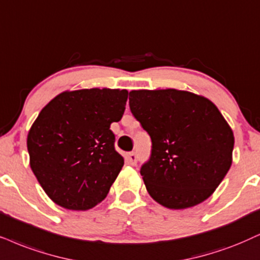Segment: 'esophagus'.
I'll use <instances>...</instances> for the list:
<instances>
[{
	"label": "esophagus",
	"instance_id": "esophagus-1",
	"mask_svg": "<svg viewBox=\"0 0 260 260\" xmlns=\"http://www.w3.org/2000/svg\"><path fill=\"white\" fill-rule=\"evenodd\" d=\"M126 160H127L128 164H131V166H136L137 162H138L137 153H136V152H129V153H127Z\"/></svg>",
	"mask_w": 260,
	"mask_h": 260
}]
</instances>
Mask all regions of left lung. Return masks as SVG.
Masks as SVG:
<instances>
[{"mask_svg":"<svg viewBox=\"0 0 260 260\" xmlns=\"http://www.w3.org/2000/svg\"><path fill=\"white\" fill-rule=\"evenodd\" d=\"M129 108L152 141L140 169L149 194L174 210L208 199L231 168L234 149V134L217 107L167 88L131 91Z\"/></svg>","mask_w":260,"mask_h":260,"instance_id":"obj_1","label":"left lung"}]
</instances>
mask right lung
Returning a JSON list of instances; mask_svg holds the SVG:
<instances>
[{
	"instance_id": "obj_1",
	"label": "right lung",
	"mask_w": 260,
	"mask_h": 260,
	"mask_svg": "<svg viewBox=\"0 0 260 260\" xmlns=\"http://www.w3.org/2000/svg\"><path fill=\"white\" fill-rule=\"evenodd\" d=\"M127 98V90L66 91L39 113L27 136L29 166L57 205L84 211L107 197L124 163L110 124Z\"/></svg>"
}]
</instances>
